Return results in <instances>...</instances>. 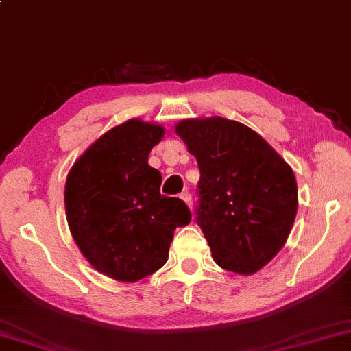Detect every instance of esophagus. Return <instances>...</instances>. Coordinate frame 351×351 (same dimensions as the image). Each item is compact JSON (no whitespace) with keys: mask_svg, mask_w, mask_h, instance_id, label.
I'll return each instance as SVG.
<instances>
[{"mask_svg":"<svg viewBox=\"0 0 351 351\" xmlns=\"http://www.w3.org/2000/svg\"><path fill=\"white\" fill-rule=\"evenodd\" d=\"M180 197L183 199L186 204H188V207H189L191 210H193V197H191V194L188 193V191H184V193H181Z\"/></svg>","mask_w":351,"mask_h":351,"instance_id":"1","label":"esophagus"}]
</instances>
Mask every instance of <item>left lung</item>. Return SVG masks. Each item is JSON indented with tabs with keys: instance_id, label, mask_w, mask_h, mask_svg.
Wrapping results in <instances>:
<instances>
[{
	"instance_id": "left-lung-1",
	"label": "left lung",
	"mask_w": 351,
	"mask_h": 351,
	"mask_svg": "<svg viewBox=\"0 0 351 351\" xmlns=\"http://www.w3.org/2000/svg\"><path fill=\"white\" fill-rule=\"evenodd\" d=\"M175 132L197 158L195 219L215 263L232 273H256L291 234L298 207L292 168L239 121L188 119Z\"/></svg>"
}]
</instances>
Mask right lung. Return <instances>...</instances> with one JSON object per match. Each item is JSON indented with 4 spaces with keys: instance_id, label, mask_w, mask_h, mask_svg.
Masks as SVG:
<instances>
[{
    "instance_id": "right-lung-1",
    "label": "right lung",
    "mask_w": 351,
    "mask_h": 351,
    "mask_svg": "<svg viewBox=\"0 0 351 351\" xmlns=\"http://www.w3.org/2000/svg\"><path fill=\"white\" fill-rule=\"evenodd\" d=\"M163 127L132 119L91 144L65 181V215L83 256L121 282L156 273L173 232L191 221L183 200L160 194V171L147 163Z\"/></svg>"
}]
</instances>
